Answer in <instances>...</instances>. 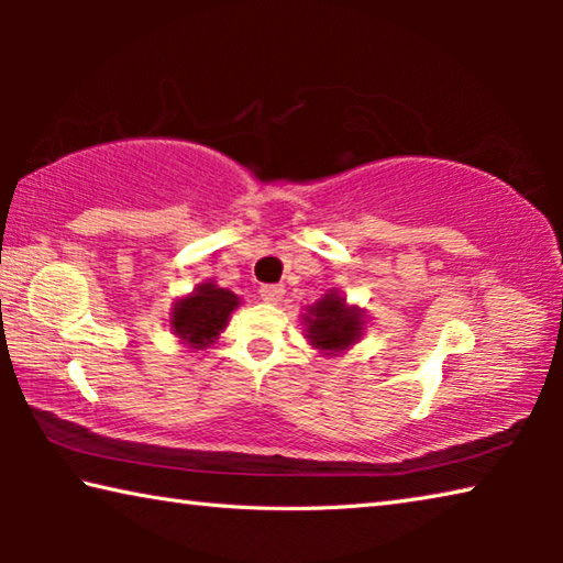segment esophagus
I'll return each mask as SVG.
<instances>
[{
	"instance_id": "34e87169",
	"label": "esophagus",
	"mask_w": 563,
	"mask_h": 563,
	"mask_svg": "<svg viewBox=\"0 0 563 563\" xmlns=\"http://www.w3.org/2000/svg\"><path fill=\"white\" fill-rule=\"evenodd\" d=\"M283 295H285L283 285H263L261 288V298L271 305H278L283 300Z\"/></svg>"
}]
</instances>
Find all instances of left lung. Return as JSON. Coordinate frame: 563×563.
<instances>
[{
    "mask_svg": "<svg viewBox=\"0 0 563 563\" xmlns=\"http://www.w3.org/2000/svg\"><path fill=\"white\" fill-rule=\"evenodd\" d=\"M308 322L310 342L320 350H345L360 338L362 320L357 310L345 308L340 295L330 292L310 308V316H302Z\"/></svg>",
    "mask_w": 563,
    "mask_h": 563,
    "instance_id": "obj_1",
    "label": "left lung"
}]
</instances>
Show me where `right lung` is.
<instances>
[{"mask_svg": "<svg viewBox=\"0 0 563 563\" xmlns=\"http://www.w3.org/2000/svg\"><path fill=\"white\" fill-rule=\"evenodd\" d=\"M238 298L231 290L216 288L213 283H203L190 298L176 302L170 328L180 340L194 347H208L228 325V318L235 310Z\"/></svg>", "mask_w": 563, "mask_h": 563, "instance_id": "right-lung-1", "label": "right lung"}]
</instances>
